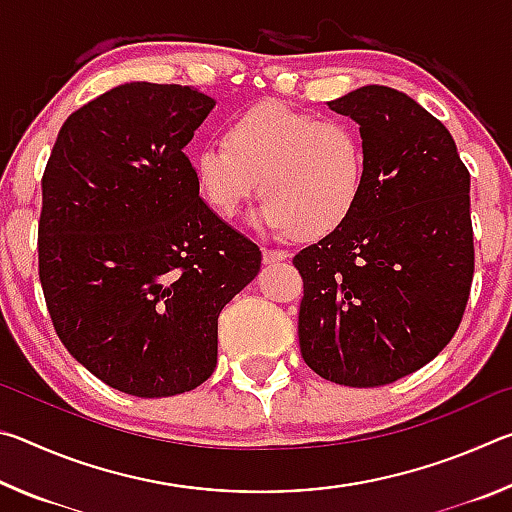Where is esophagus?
Returning <instances> with one entry per match:
<instances>
[{"instance_id":"esophagus-1","label":"esophagus","mask_w":512,"mask_h":512,"mask_svg":"<svg viewBox=\"0 0 512 512\" xmlns=\"http://www.w3.org/2000/svg\"><path fill=\"white\" fill-rule=\"evenodd\" d=\"M289 257L287 250H273V248H264V262L266 264H275V262H284Z\"/></svg>"}]
</instances>
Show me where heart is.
Wrapping results in <instances>:
<instances>
[{
	"instance_id": "heart-1",
	"label": "heart",
	"mask_w": 512,
	"mask_h": 512,
	"mask_svg": "<svg viewBox=\"0 0 512 512\" xmlns=\"http://www.w3.org/2000/svg\"><path fill=\"white\" fill-rule=\"evenodd\" d=\"M194 178L205 203L223 219L257 194L262 178L259 228L325 237L359 203L366 146L348 121L266 101L232 119L223 140L205 142L194 153Z\"/></svg>"
}]
</instances>
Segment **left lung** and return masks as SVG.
<instances>
[{
  "mask_svg": "<svg viewBox=\"0 0 512 512\" xmlns=\"http://www.w3.org/2000/svg\"><path fill=\"white\" fill-rule=\"evenodd\" d=\"M359 124L366 187L348 221L302 248L300 354L334 384L372 388L452 341L474 275L470 171L411 97L366 85L329 101Z\"/></svg>",
  "mask_w": 512,
  "mask_h": 512,
  "instance_id": "8db88e82",
  "label": "left lung"
}]
</instances>
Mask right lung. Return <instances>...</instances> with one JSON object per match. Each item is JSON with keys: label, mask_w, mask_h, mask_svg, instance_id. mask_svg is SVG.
Returning a JSON list of instances; mask_svg holds the SVG:
<instances>
[{"label": "right lung", "mask_w": 512, "mask_h": 512, "mask_svg": "<svg viewBox=\"0 0 512 512\" xmlns=\"http://www.w3.org/2000/svg\"><path fill=\"white\" fill-rule=\"evenodd\" d=\"M214 101L189 85L126 83L60 128L42 173L38 275L67 352L137 397L201 386L219 314L262 250L198 196L183 153Z\"/></svg>", "instance_id": "1"}]
</instances>
